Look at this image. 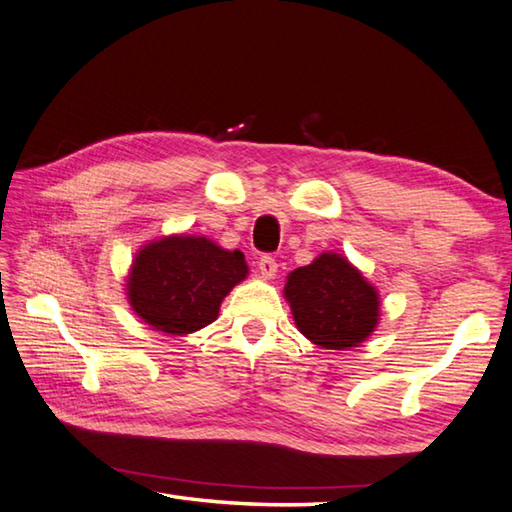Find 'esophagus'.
Returning <instances> with one entry per match:
<instances>
[{
  "mask_svg": "<svg viewBox=\"0 0 512 512\" xmlns=\"http://www.w3.org/2000/svg\"><path fill=\"white\" fill-rule=\"evenodd\" d=\"M259 273H262L266 280H273L275 273H277V262L275 257L271 255H262L259 257Z\"/></svg>",
  "mask_w": 512,
  "mask_h": 512,
  "instance_id": "esophagus-1",
  "label": "esophagus"
}]
</instances>
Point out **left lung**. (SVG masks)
Listing matches in <instances>:
<instances>
[{"instance_id":"obj_1","label":"left lung","mask_w":512,"mask_h":512,"mask_svg":"<svg viewBox=\"0 0 512 512\" xmlns=\"http://www.w3.org/2000/svg\"><path fill=\"white\" fill-rule=\"evenodd\" d=\"M284 297L302 336L322 349L358 347L378 324V291L338 253H322L295 268Z\"/></svg>"}]
</instances>
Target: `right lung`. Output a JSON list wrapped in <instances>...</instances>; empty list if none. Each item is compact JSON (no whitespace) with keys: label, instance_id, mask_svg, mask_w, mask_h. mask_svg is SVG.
I'll return each mask as SVG.
<instances>
[{"label":"right lung","instance_id":"1","mask_svg":"<svg viewBox=\"0 0 512 512\" xmlns=\"http://www.w3.org/2000/svg\"><path fill=\"white\" fill-rule=\"evenodd\" d=\"M244 253L194 235L161 237L138 250L127 300L152 329L185 336L217 320L232 286L246 280Z\"/></svg>","mask_w":512,"mask_h":512}]
</instances>
